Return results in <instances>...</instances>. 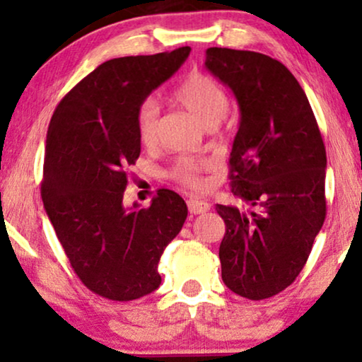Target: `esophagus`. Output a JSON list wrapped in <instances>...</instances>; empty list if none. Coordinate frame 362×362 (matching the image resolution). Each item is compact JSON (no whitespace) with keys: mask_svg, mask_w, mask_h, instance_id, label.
Segmentation results:
<instances>
[{"mask_svg":"<svg viewBox=\"0 0 362 362\" xmlns=\"http://www.w3.org/2000/svg\"><path fill=\"white\" fill-rule=\"evenodd\" d=\"M187 205L188 211H190L192 215H200V213H206L210 210V203L205 200H197V198H190V200L187 202Z\"/></svg>","mask_w":362,"mask_h":362,"instance_id":"1","label":"esophagus"}]
</instances>
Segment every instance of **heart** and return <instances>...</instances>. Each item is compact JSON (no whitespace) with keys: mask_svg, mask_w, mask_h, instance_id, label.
Returning <instances> with one entry per match:
<instances>
[{"mask_svg":"<svg viewBox=\"0 0 362 362\" xmlns=\"http://www.w3.org/2000/svg\"><path fill=\"white\" fill-rule=\"evenodd\" d=\"M172 98L190 111L205 126H215L228 110V96L216 80L202 72L187 75L175 90ZM157 106L147 101L137 113V134L142 144L151 147L157 142ZM208 169V162L192 157H180L174 165V177L183 185L202 188V174Z\"/></svg>","mask_w":362,"mask_h":362,"instance_id":"heart-1","label":"heart"}]
</instances>
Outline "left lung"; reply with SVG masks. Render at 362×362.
<instances>
[{"label":"left lung","mask_w":362,"mask_h":362,"mask_svg":"<svg viewBox=\"0 0 362 362\" xmlns=\"http://www.w3.org/2000/svg\"><path fill=\"white\" fill-rule=\"evenodd\" d=\"M205 65L236 96L230 180L249 205H216L226 225L221 277L244 298H269L297 279L327 216L322 132L303 88L279 60L210 47Z\"/></svg>","instance_id":"obj_1"}]
</instances>
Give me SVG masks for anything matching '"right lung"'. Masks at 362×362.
Wrapping results in <instances>:
<instances>
[{
  "instance_id": "obj_1",
  "label": "right lung",
  "mask_w": 362,
  "mask_h": 362,
  "mask_svg": "<svg viewBox=\"0 0 362 362\" xmlns=\"http://www.w3.org/2000/svg\"><path fill=\"white\" fill-rule=\"evenodd\" d=\"M190 50L103 62L64 96L50 119L40 187L45 213L75 274L105 298L129 302L154 292L162 252L185 223L179 193L160 188L147 208H126L123 195L126 167L141 154V105Z\"/></svg>"
}]
</instances>
